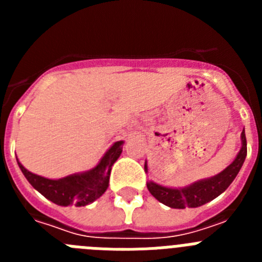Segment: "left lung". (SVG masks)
<instances>
[{"mask_svg":"<svg viewBox=\"0 0 262 262\" xmlns=\"http://www.w3.org/2000/svg\"><path fill=\"white\" fill-rule=\"evenodd\" d=\"M242 149L231 165L227 166L223 172L207 180L194 182L190 186L184 189H170L157 185L155 182H148L147 187L149 193L164 205L172 209H186V207H198L210 202L217 195H221L227 187L232 184L235 177L243 166L247 156V139L245 133H242ZM147 169V164L144 165Z\"/></svg>","mask_w":262,"mask_h":262,"instance_id":"8db88e82","label":"left lung"}]
</instances>
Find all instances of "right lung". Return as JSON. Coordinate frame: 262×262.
Instances as JSON below:
<instances>
[{
	"instance_id": "right-lung-1",
	"label": "right lung",
	"mask_w": 262,
	"mask_h": 262,
	"mask_svg": "<svg viewBox=\"0 0 262 262\" xmlns=\"http://www.w3.org/2000/svg\"><path fill=\"white\" fill-rule=\"evenodd\" d=\"M123 142H117L106 152L98 165L86 173L72 174L60 180H48L29 172L18 161L27 181L51 202L59 206H86L102 195L108 186L111 166L122 154Z\"/></svg>"
}]
</instances>
